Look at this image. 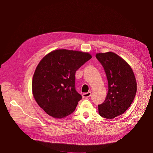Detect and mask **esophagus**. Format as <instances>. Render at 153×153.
Segmentation results:
<instances>
[{"instance_id": "34e87169", "label": "esophagus", "mask_w": 153, "mask_h": 153, "mask_svg": "<svg viewBox=\"0 0 153 153\" xmlns=\"http://www.w3.org/2000/svg\"><path fill=\"white\" fill-rule=\"evenodd\" d=\"M91 95V91H89L87 93H85L83 94V98H88V97H89Z\"/></svg>"}]
</instances>
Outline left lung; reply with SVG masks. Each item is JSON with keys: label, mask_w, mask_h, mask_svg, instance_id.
<instances>
[{"label": "left lung", "mask_w": 153, "mask_h": 153, "mask_svg": "<svg viewBox=\"0 0 153 153\" xmlns=\"http://www.w3.org/2000/svg\"><path fill=\"white\" fill-rule=\"evenodd\" d=\"M105 71L108 83L106 99L98 105L99 114L112 119L126 112L135 97L137 82L129 65L118 55L108 52L96 54Z\"/></svg>", "instance_id": "left-lung-1"}]
</instances>
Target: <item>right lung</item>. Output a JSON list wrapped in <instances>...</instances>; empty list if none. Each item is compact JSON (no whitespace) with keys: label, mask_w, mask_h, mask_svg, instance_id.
<instances>
[{"label":"right lung","mask_w":153,"mask_h":153,"mask_svg":"<svg viewBox=\"0 0 153 153\" xmlns=\"http://www.w3.org/2000/svg\"><path fill=\"white\" fill-rule=\"evenodd\" d=\"M91 58L87 53L56 50L39 63L32 91L36 102L48 115L62 118L74 112L82 96L76 89V71Z\"/></svg>","instance_id":"obj_1"}]
</instances>
